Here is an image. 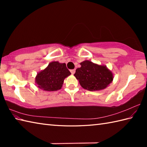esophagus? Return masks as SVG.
Instances as JSON below:
<instances>
[{
  "label": "esophagus",
  "mask_w": 147,
  "mask_h": 147,
  "mask_svg": "<svg viewBox=\"0 0 147 147\" xmlns=\"http://www.w3.org/2000/svg\"><path fill=\"white\" fill-rule=\"evenodd\" d=\"M70 71H71L72 74H74V73H75V69H71V70H70Z\"/></svg>",
  "instance_id": "obj_1"
}]
</instances>
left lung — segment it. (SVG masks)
I'll list each match as a JSON object with an SVG mask.
<instances>
[{
    "label": "left lung",
    "mask_w": 147,
    "mask_h": 147,
    "mask_svg": "<svg viewBox=\"0 0 147 147\" xmlns=\"http://www.w3.org/2000/svg\"><path fill=\"white\" fill-rule=\"evenodd\" d=\"M74 76L84 89L88 91L104 90L113 81V74L105 65H99L88 60L80 63Z\"/></svg>",
    "instance_id": "1"
}]
</instances>
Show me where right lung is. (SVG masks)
Segmentation results:
<instances>
[{
    "mask_svg": "<svg viewBox=\"0 0 147 147\" xmlns=\"http://www.w3.org/2000/svg\"><path fill=\"white\" fill-rule=\"evenodd\" d=\"M71 74L65 63L58 61L50 62L48 66L37 73L35 83L42 90L57 91L61 89L64 81Z\"/></svg>",
    "mask_w": 147,
    "mask_h": 147,
    "instance_id": "1",
    "label": "right lung"
}]
</instances>
